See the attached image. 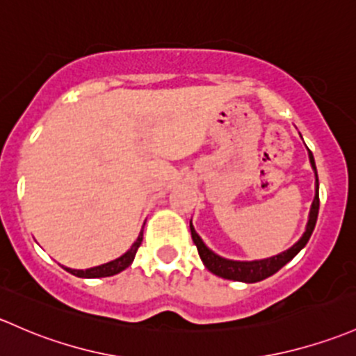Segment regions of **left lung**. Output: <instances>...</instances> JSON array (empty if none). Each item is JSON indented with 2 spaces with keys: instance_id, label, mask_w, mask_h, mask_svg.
<instances>
[{
  "instance_id": "left-lung-1",
  "label": "left lung",
  "mask_w": 356,
  "mask_h": 356,
  "mask_svg": "<svg viewBox=\"0 0 356 356\" xmlns=\"http://www.w3.org/2000/svg\"><path fill=\"white\" fill-rule=\"evenodd\" d=\"M309 160L310 165H312L314 174H316V196H314L312 207H310L309 213V222H307L305 232L290 249L283 250V252L276 254V256L266 257V259H256V261H234L227 259V257L218 256L216 252H213L209 247L204 244L203 238L196 234L194 230L193 222L189 223L191 227V237L193 242L197 247V252H200L201 261L207 266L208 271H211L213 275L220 276V278L225 280H234V282H242V283H256L261 280H266L271 275H275L276 271H280L286 263H290L298 252L307 245L310 235H312L314 227H316L317 215H319V179H317V168L316 162H314V155L309 149Z\"/></svg>"
}]
</instances>
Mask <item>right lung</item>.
<instances>
[{
    "label": "right lung",
    "mask_w": 356,
    "mask_h": 356,
    "mask_svg": "<svg viewBox=\"0 0 356 356\" xmlns=\"http://www.w3.org/2000/svg\"><path fill=\"white\" fill-rule=\"evenodd\" d=\"M141 241H143V230L140 232L138 238L134 241V244L131 245L129 250H126L121 257L118 259L109 261L106 264H100V266L95 268H88V269H71L66 268V271L71 273V275L78 276V278H106V276H114L118 273L124 271L126 268L131 266V263L134 261V256H136V250L138 247L141 245Z\"/></svg>",
    "instance_id": "1"
}]
</instances>
